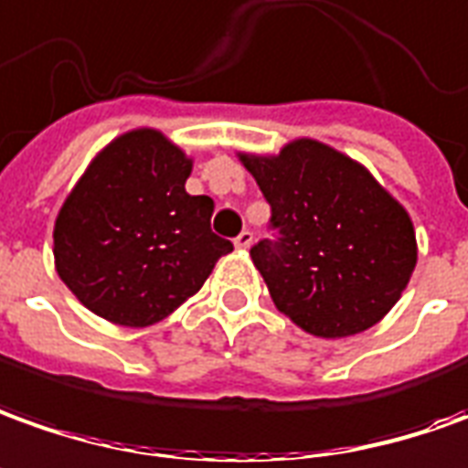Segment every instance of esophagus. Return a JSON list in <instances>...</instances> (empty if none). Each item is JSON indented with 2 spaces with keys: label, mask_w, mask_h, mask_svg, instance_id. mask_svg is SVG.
Instances as JSON below:
<instances>
[{
  "label": "esophagus",
  "mask_w": 468,
  "mask_h": 468,
  "mask_svg": "<svg viewBox=\"0 0 468 468\" xmlns=\"http://www.w3.org/2000/svg\"><path fill=\"white\" fill-rule=\"evenodd\" d=\"M252 231H241L239 237L234 239V247H237V250H250V247H252Z\"/></svg>",
  "instance_id": "34e87169"
}]
</instances>
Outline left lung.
Listing matches in <instances>:
<instances>
[{
  "instance_id": "left-lung-1",
  "label": "left lung",
  "mask_w": 468,
  "mask_h": 468,
  "mask_svg": "<svg viewBox=\"0 0 468 468\" xmlns=\"http://www.w3.org/2000/svg\"><path fill=\"white\" fill-rule=\"evenodd\" d=\"M272 208L277 241L252 247L277 311L318 338L379 324L400 301L418 262L408 211L375 176L315 140L277 154L239 153Z\"/></svg>"
}]
</instances>
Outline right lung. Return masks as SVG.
<instances>
[{
    "instance_id": "obj_1",
    "label": "right lung",
    "mask_w": 468,
    "mask_h": 468,
    "mask_svg": "<svg viewBox=\"0 0 468 468\" xmlns=\"http://www.w3.org/2000/svg\"><path fill=\"white\" fill-rule=\"evenodd\" d=\"M193 160L157 130H132L91 160L60 206L56 270L91 314L144 328L196 295L234 250L211 231L214 201L186 193Z\"/></svg>"
}]
</instances>
